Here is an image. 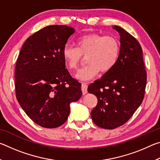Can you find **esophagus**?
<instances>
[{
    "label": "esophagus",
    "mask_w": 160,
    "mask_h": 160,
    "mask_svg": "<svg viewBox=\"0 0 160 160\" xmlns=\"http://www.w3.org/2000/svg\"><path fill=\"white\" fill-rule=\"evenodd\" d=\"M81 88H82L83 94L88 93V85H87V83L82 82V87H81Z\"/></svg>",
    "instance_id": "34e87169"
}]
</instances>
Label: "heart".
Segmentation results:
<instances>
[{"mask_svg":"<svg viewBox=\"0 0 160 160\" xmlns=\"http://www.w3.org/2000/svg\"><path fill=\"white\" fill-rule=\"evenodd\" d=\"M75 45L76 48L65 46L62 54L67 68L70 70L76 69L82 56H86L88 64L75 75L80 80L92 79L100 70L102 72H109L115 66L120 55V42L112 35L88 34L78 38Z\"/></svg>","mask_w":160,"mask_h":160,"instance_id":"1","label":"heart"}]
</instances>
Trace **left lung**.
Wrapping results in <instances>:
<instances>
[{"mask_svg":"<svg viewBox=\"0 0 160 160\" xmlns=\"http://www.w3.org/2000/svg\"><path fill=\"white\" fill-rule=\"evenodd\" d=\"M120 34L121 51L115 66L91 83L88 92L98 99L91 112L93 122L105 129L123 125L133 115L144 98L147 72L141 46L128 32L115 25Z\"/></svg>","mask_w":160,"mask_h":160,"instance_id":"left-lung-1","label":"left lung"}]
</instances>
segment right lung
Listing matches in <instances>:
<instances>
[{"label": "right lung", "instance_id": "add662e5", "mask_svg": "<svg viewBox=\"0 0 160 160\" xmlns=\"http://www.w3.org/2000/svg\"><path fill=\"white\" fill-rule=\"evenodd\" d=\"M74 32L66 25L45 27L28 38L18 56L16 97L26 114L44 128L63 125L70 104L82 96L81 84L66 69L62 54Z\"/></svg>", "mask_w": 160, "mask_h": 160}]
</instances>
